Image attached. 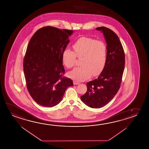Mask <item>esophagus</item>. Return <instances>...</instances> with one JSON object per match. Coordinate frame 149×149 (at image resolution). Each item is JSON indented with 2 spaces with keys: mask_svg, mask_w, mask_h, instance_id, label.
<instances>
[{
  "mask_svg": "<svg viewBox=\"0 0 149 149\" xmlns=\"http://www.w3.org/2000/svg\"><path fill=\"white\" fill-rule=\"evenodd\" d=\"M73 84H74V85H78V84H79V82H76V81H74Z\"/></svg>",
  "mask_w": 149,
  "mask_h": 149,
  "instance_id": "obj_1",
  "label": "esophagus"
}]
</instances>
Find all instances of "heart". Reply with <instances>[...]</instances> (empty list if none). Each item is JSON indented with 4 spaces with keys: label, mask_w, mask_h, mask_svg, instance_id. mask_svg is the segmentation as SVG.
Wrapping results in <instances>:
<instances>
[{
    "label": "heart",
    "mask_w": 149,
    "mask_h": 149,
    "mask_svg": "<svg viewBox=\"0 0 149 149\" xmlns=\"http://www.w3.org/2000/svg\"><path fill=\"white\" fill-rule=\"evenodd\" d=\"M74 52L70 49L64 50L62 59L68 68L75 65L76 57L82 58L80 67L75 68L69 76L77 81H83L92 76H97L103 70L107 60V48L105 43L94 39L82 37L73 45Z\"/></svg>",
    "instance_id": "1"
}]
</instances>
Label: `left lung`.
<instances>
[{"instance_id":"left-lung-1","label":"left lung","mask_w":149,"mask_h":149,"mask_svg":"<svg viewBox=\"0 0 149 149\" xmlns=\"http://www.w3.org/2000/svg\"><path fill=\"white\" fill-rule=\"evenodd\" d=\"M107 43V60L97 79L86 83L87 91L81 100L92 108H99L109 102L120 86L125 67V53L117 35L109 28L101 26Z\"/></svg>"}]
</instances>
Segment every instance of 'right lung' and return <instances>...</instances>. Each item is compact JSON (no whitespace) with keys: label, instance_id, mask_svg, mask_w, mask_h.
Returning <instances> with one entry per match:
<instances>
[{"label":"right lung","instance_id":"add662e5","mask_svg":"<svg viewBox=\"0 0 149 149\" xmlns=\"http://www.w3.org/2000/svg\"><path fill=\"white\" fill-rule=\"evenodd\" d=\"M73 31L45 26L37 30L28 44L23 61L27 90L38 104L52 107L63 99L73 81L63 76V53Z\"/></svg>","mask_w":149,"mask_h":149}]
</instances>
